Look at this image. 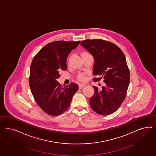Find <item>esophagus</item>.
I'll return each instance as SVG.
<instances>
[{
    "mask_svg": "<svg viewBox=\"0 0 156 156\" xmlns=\"http://www.w3.org/2000/svg\"><path fill=\"white\" fill-rule=\"evenodd\" d=\"M84 86H85V84H84V83H80V84H79V87H80V89H82Z\"/></svg>",
    "mask_w": 156,
    "mask_h": 156,
    "instance_id": "obj_1",
    "label": "esophagus"
}]
</instances>
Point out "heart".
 Here are the masks:
<instances>
[{"label": "heart", "instance_id": "heart-1", "mask_svg": "<svg viewBox=\"0 0 156 156\" xmlns=\"http://www.w3.org/2000/svg\"><path fill=\"white\" fill-rule=\"evenodd\" d=\"M81 55H82V56H85V55H90L89 54L88 52H82V53ZM78 79H79V80H80L81 81L85 80V76L84 75H83V74H80L79 76H78Z\"/></svg>", "mask_w": 156, "mask_h": 156}]
</instances>
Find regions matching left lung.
<instances>
[{"mask_svg":"<svg viewBox=\"0 0 156 156\" xmlns=\"http://www.w3.org/2000/svg\"><path fill=\"white\" fill-rule=\"evenodd\" d=\"M81 45L92 55L94 63L93 73L104 79L101 90L93 86L94 94L90 98L91 109L101 115L114 113L121 105L129 83V71L122 50L113 43L101 39L82 41Z\"/></svg>","mask_w":156,"mask_h":156,"instance_id":"obj_1","label":"left lung"}]
</instances>
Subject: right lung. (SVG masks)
I'll list each match as a JSON object with an SVG mask.
<instances>
[{
    "label": "right lung",
    "instance_id": "1",
    "mask_svg": "<svg viewBox=\"0 0 156 156\" xmlns=\"http://www.w3.org/2000/svg\"><path fill=\"white\" fill-rule=\"evenodd\" d=\"M80 43L58 41L49 43L33 59L29 86L38 105L49 115L58 116L66 111L79 88L73 82L62 87L57 79L60 76V70H67V58Z\"/></svg>",
    "mask_w": 156,
    "mask_h": 156
}]
</instances>
